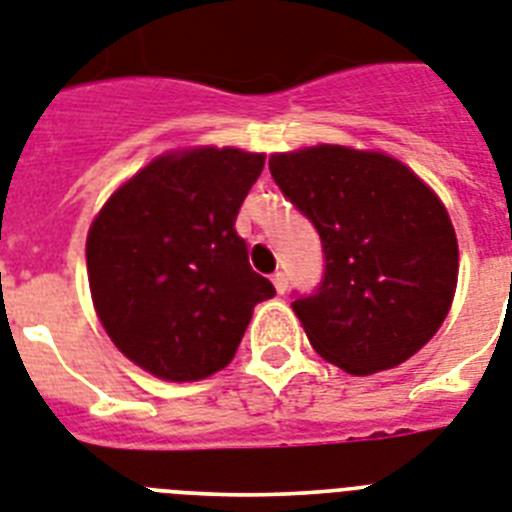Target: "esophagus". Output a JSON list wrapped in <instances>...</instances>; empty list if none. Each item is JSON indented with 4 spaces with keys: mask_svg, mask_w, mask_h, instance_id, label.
Returning <instances> with one entry per match:
<instances>
[{
    "mask_svg": "<svg viewBox=\"0 0 512 512\" xmlns=\"http://www.w3.org/2000/svg\"><path fill=\"white\" fill-rule=\"evenodd\" d=\"M270 281H273V286H276L278 294H286V291H289V278H286V273H273V278H270Z\"/></svg>",
    "mask_w": 512,
    "mask_h": 512,
    "instance_id": "esophagus-1",
    "label": "esophagus"
}]
</instances>
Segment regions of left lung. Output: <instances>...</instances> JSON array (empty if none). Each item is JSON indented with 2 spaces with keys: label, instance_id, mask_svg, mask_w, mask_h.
Wrapping results in <instances>:
<instances>
[{
  "label": "left lung",
  "instance_id": "8db88e82",
  "mask_svg": "<svg viewBox=\"0 0 512 512\" xmlns=\"http://www.w3.org/2000/svg\"><path fill=\"white\" fill-rule=\"evenodd\" d=\"M268 163L322 239V286L291 302L312 349L359 377L411 359L458 286V239L437 192L382 150L322 143Z\"/></svg>",
  "mask_w": 512,
  "mask_h": 512
}]
</instances>
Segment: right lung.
Wrapping results in <instances>:
<instances>
[{
    "label": "right lung",
    "mask_w": 512,
    "mask_h": 512,
    "mask_svg": "<svg viewBox=\"0 0 512 512\" xmlns=\"http://www.w3.org/2000/svg\"><path fill=\"white\" fill-rule=\"evenodd\" d=\"M265 153L169 150L122 182L88 229L103 330L158 380H205L234 359L257 302L276 296L234 229Z\"/></svg>",
    "instance_id": "obj_1"
}]
</instances>
